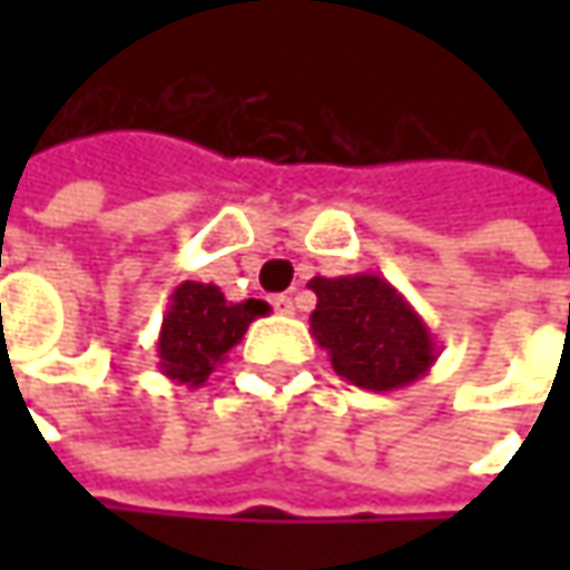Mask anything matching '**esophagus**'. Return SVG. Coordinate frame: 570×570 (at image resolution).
I'll use <instances>...</instances> for the list:
<instances>
[{"label":"esophagus","instance_id":"esophagus-1","mask_svg":"<svg viewBox=\"0 0 570 570\" xmlns=\"http://www.w3.org/2000/svg\"><path fill=\"white\" fill-rule=\"evenodd\" d=\"M269 301H273V307L278 314H295V304H292V297L288 295H273Z\"/></svg>","mask_w":570,"mask_h":570}]
</instances>
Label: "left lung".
<instances>
[{"label":"left lung","mask_w":570,"mask_h":570,"mask_svg":"<svg viewBox=\"0 0 570 570\" xmlns=\"http://www.w3.org/2000/svg\"><path fill=\"white\" fill-rule=\"evenodd\" d=\"M307 288L317 295L311 330L342 381L386 393L425 377L438 362L428 323L383 275H314Z\"/></svg>","instance_id":"8db88e82"}]
</instances>
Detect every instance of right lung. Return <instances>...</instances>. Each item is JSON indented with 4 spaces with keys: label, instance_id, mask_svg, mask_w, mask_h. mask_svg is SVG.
<instances>
[{
    "label": "right lung",
    "instance_id": "obj_1",
    "mask_svg": "<svg viewBox=\"0 0 570 570\" xmlns=\"http://www.w3.org/2000/svg\"><path fill=\"white\" fill-rule=\"evenodd\" d=\"M269 304L247 297L234 304L212 282H180L170 295L158 333V371L170 383L203 386L208 374L228 358L256 317H266Z\"/></svg>",
    "mask_w": 570,
    "mask_h": 570
}]
</instances>
